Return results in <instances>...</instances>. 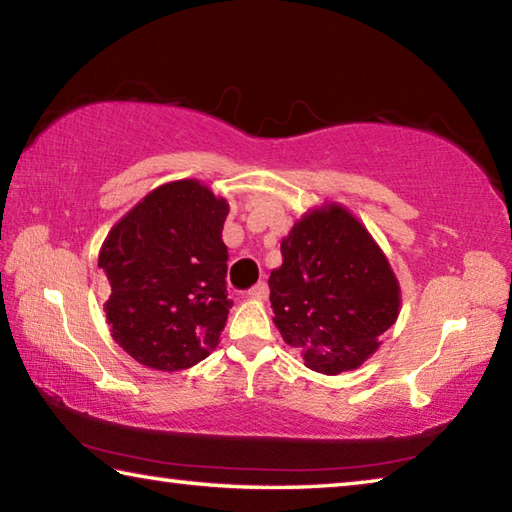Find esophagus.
Returning a JSON list of instances; mask_svg holds the SVG:
<instances>
[{
  "label": "esophagus",
  "mask_w": 512,
  "mask_h": 512,
  "mask_svg": "<svg viewBox=\"0 0 512 512\" xmlns=\"http://www.w3.org/2000/svg\"><path fill=\"white\" fill-rule=\"evenodd\" d=\"M246 296H248L250 300H266V298H268V284H266V282L255 284L253 289H248Z\"/></svg>",
  "instance_id": "34e87169"
}]
</instances>
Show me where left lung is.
Here are the masks:
<instances>
[{
    "mask_svg": "<svg viewBox=\"0 0 512 512\" xmlns=\"http://www.w3.org/2000/svg\"><path fill=\"white\" fill-rule=\"evenodd\" d=\"M268 289L284 343L323 375L368 361L402 307L386 253L366 225L334 201L311 207L293 223Z\"/></svg>",
    "mask_w": 512,
    "mask_h": 512,
    "instance_id": "1",
    "label": "left lung"
}]
</instances>
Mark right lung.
I'll list each match as a JSON object with an SVG mask.
<instances>
[{"instance_id": "add662e5", "label": "right lung", "mask_w": 512, "mask_h": 512, "mask_svg": "<svg viewBox=\"0 0 512 512\" xmlns=\"http://www.w3.org/2000/svg\"><path fill=\"white\" fill-rule=\"evenodd\" d=\"M230 205L196 178L155 187L112 225L99 250L110 282V336L146 368L176 372L210 357L228 320Z\"/></svg>"}]
</instances>
